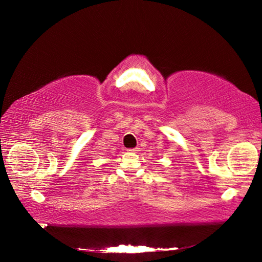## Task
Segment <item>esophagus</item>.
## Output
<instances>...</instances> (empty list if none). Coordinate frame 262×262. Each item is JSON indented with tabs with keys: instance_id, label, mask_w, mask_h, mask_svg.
<instances>
[{
	"instance_id": "34e87169",
	"label": "esophagus",
	"mask_w": 262,
	"mask_h": 262,
	"mask_svg": "<svg viewBox=\"0 0 262 262\" xmlns=\"http://www.w3.org/2000/svg\"><path fill=\"white\" fill-rule=\"evenodd\" d=\"M128 151H130V152H139V151H140V148H133V149H128Z\"/></svg>"
}]
</instances>
